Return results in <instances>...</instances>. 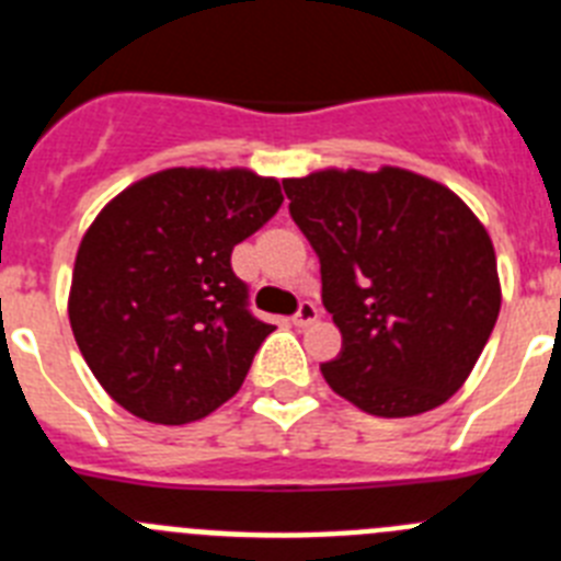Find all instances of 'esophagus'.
I'll return each instance as SVG.
<instances>
[{
	"label": "esophagus",
	"instance_id": "34e87169",
	"mask_svg": "<svg viewBox=\"0 0 561 561\" xmlns=\"http://www.w3.org/2000/svg\"><path fill=\"white\" fill-rule=\"evenodd\" d=\"M317 317H320V309H317L311 300H304V304H300V309L295 311V317H291V323H295L297 329H306V325L314 323Z\"/></svg>",
	"mask_w": 561,
	"mask_h": 561
}]
</instances>
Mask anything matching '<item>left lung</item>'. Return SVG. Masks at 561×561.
<instances>
[{
	"mask_svg": "<svg viewBox=\"0 0 561 561\" xmlns=\"http://www.w3.org/2000/svg\"><path fill=\"white\" fill-rule=\"evenodd\" d=\"M320 257L342 334L320 365L334 393L379 419L438 408L472 374L500 314L492 238L440 182L404 168H325L284 180Z\"/></svg>",
	"mask_w": 561,
	"mask_h": 561,
	"instance_id": "obj_1",
	"label": "left lung"
}]
</instances>
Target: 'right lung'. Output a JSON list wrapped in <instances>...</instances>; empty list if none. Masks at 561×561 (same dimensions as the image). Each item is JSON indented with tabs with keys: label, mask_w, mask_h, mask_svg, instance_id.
<instances>
[{
	"label": "right lung",
	"mask_w": 561,
	"mask_h": 561,
	"mask_svg": "<svg viewBox=\"0 0 561 561\" xmlns=\"http://www.w3.org/2000/svg\"><path fill=\"white\" fill-rule=\"evenodd\" d=\"M284 205L247 168H168L117 193L81 238L69 325L103 390L153 424H187L238 393L275 325L247 309L232 247Z\"/></svg>",
	"instance_id": "obj_1"
}]
</instances>
